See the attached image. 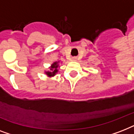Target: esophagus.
<instances>
[{
  "label": "esophagus",
  "mask_w": 134,
  "mask_h": 134,
  "mask_svg": "<svg viewBox=\"0 0 134 134\" xmlns=\"http://www.w3.org/2000/svg\"><path fill=\"white\" fill-rule=\"evenodd\" d=\"M73 60H76V58H73Z\"/></svg>",
  "instance_id": "esophagus-1"
}]
</instances>
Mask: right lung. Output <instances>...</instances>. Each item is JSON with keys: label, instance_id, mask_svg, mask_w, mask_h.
Listing matches in <instances>:
<instances>
[{"label": "right lung", "instance_id": "right-lung-1", "mask_svg": "<svg viewBox=\"0 0 134 134\" xmlns=\"http://www.w3.org/2000/svg\"><path fill=\"white\" fill-rule=\"evenodd\" d=\"M58 63L59 62H55V63H53L50 67L51 71H48L45 72L46 75L48 76V77L54 76L57 74V72L58 71V68L59 67Z\"/></svg>", "mask_w": 134, "mask_h": 134}]
</instances>
